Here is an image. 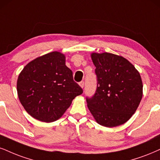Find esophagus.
I'll use <instances>...</instances> for the list:
<instances>
[{
  "instance_id": "34e87169",
  "label": "esophagus",
  "mask_w": 160,
  "mask_h": 160,
  "mask_svg": "<svg viewBox=\"0 0 160 160\" xmlns=\"http://www.w3.org/2000/svg\"><path fill=\"white\" fill-rule=\"evenodd\" d=\"M79 84V86H80L82 88H84V82H79V84Z\"/></svg>"
}]
</instances>
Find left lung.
I'll return each mask as SVG.
<instances>
[{
  "instance_id": "obj_1",
  "label": "left lung",
  "mask_w": 160,
  "mask_h": 160,
  "mask_svg": "<svg viewBox=\"0 0 160 160\" xmlns=\"http://www.w3.org/2000/svg\"><path fill=\"white\" fill-rule=\"evenodd\" d=\"M97 76V89L87 98L88 109L98 124L107 128L131 119L142 98L139 71L124 57L109 52L91 53Z\"/></svg>"
}]
</instances>
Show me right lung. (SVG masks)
<instances>
[{
  "label": "right lung",
  "mask_w": 160,
  "mask_h": 160,
  "mask_svg": "<svg viewBox=\"0 0 160 160\" xmlns=\"http://www.w3.org/2000/svg\"><path fill=\"white\" fill-rule=\"evenodd\" d=\"M65 56L55 51L29 62L17 81L19 100L34 119L52 122L63 116L72 101L83 92L65 64Z\"/></svg>",
  "instance_id": "obj_1"
}]
</instances>
